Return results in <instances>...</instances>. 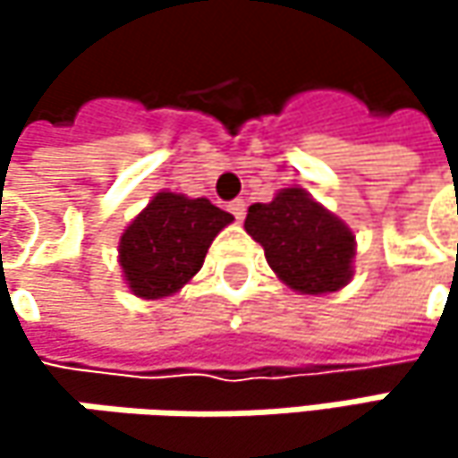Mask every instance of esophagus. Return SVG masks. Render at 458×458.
I'll use <instances>...</instances> for the list:
<instances>
[{
    "label": "esophagus",
    "mask_w": 458,
    "mask_h": 458,
    "mask_svg": "<svg viewBox=\"0 0 458 458\" xmlns=\"http://www.w3.org/2000/svg\"><path fill=\"white\" fill-rule=\"evenodd\" d=\"M228 209H230V215L241 223L243 217H246V201L243 199H235V201H230L228 204Z\"/></svg>",
    "instance_id": "obj_1"
}]
</instances>
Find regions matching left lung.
Returning <instances> with one entry per match:
<instances>
[{"instance_id":"8db88e82","label":"left lung","mask_w":458,"mask_h":458,"mask_svg":"<svg viewBox=\"0 0 458 458\" xmlns=\"http://www.w3.org/2000/svg\"><path fill=\"white\" fill-rule=\"evenodd\" d=\"M243 228L265 249L273 273L300 294L339 292L352 278V230L302 188L251 204Z\"/></svg>"}]
</instances>
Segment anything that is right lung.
<instances>
[{
  "label": "right lung",
  "instance_id": "add662e5",
  "mask_svg": "<svg viewBox=\"0 0 458 458\" xmlns=\"http://www.w3.org/2000/svg\"><path fill=\"white\" fill-rule=\"evenodd\" d=\"M233 215L209 199L161 191L127 225L119 241V265L130 292L161 300L180 292L204 265V257Z\"/></svg>",
  "mask_w": 458,
  "mask_h": 458
}]
</instances>
